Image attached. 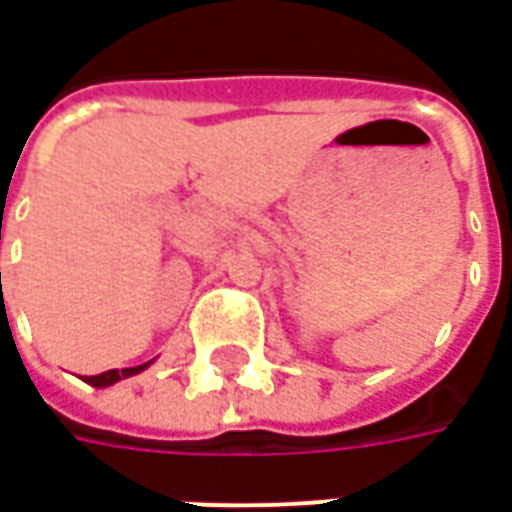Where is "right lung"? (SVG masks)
Returning a JSON list of instances; mask_svg holds the SVG:
<instances>
[{
    "label": "right lung",
    "instance_id": "1",
    "mask_svg": "<svg viewBox=\"0 0 512 512\" xmlns=\"http://www.w3.org/2000/svg\"><path fill=\"white\" fill-rule=\"evenodd\" d=\"M153 365V359L150 362H145V365H136V367H126V370H106V373H101V376H90L87 378V384H93V386H112L117 384L120 378H131L136 376V373H142V370H147V367Z\"/></svg>",
    "mask_w": 512,
    "mask_h": 512
}]
</instances>
